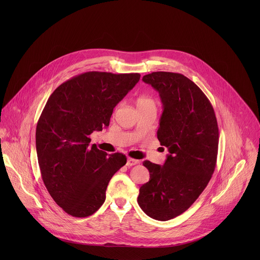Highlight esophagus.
Returning <instances> with one entry per match:
<instances>
[{
    "label": "esophagus",
    "instance_id": "esophagus-1",
    "mask_svg": "<svg viewBox=\"0 0 260 260\" xmlns=\"http://www.w3.org/2000/svg\"><path fill=\"white\" fill-rule=\"evenodd\" d=\"M138 163H139L138 160L128 157V158H127V163H126V165H127V166H134V165H136V164H138Z\"/></svg>",
    "mask_w": 260,
    "mask_h": 260
}]
</instances>
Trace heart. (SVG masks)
Segmentation results:
<instances>
[{"mask_svg": "<svg viewBox=\"0 0 260 260\" xmlns=\"http://www.w3.org/2000/svg\"><path fill=\"white\" fill-rule=\"evenodd\" d=\"M137 107H143V106H155V100L147 96V95H141L137 98Z\"/></svg>", "mask_w": 260, "mask_h": 260, "instance_id": "obj_1", "label": "heart"}]
</instances>
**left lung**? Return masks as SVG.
<instances>
[{
  "label": "left lung",
  "mask_w": 260,
  "mask_h": 260,
  "mask_svg": "<svg viewBox=\"0 0 260 260\" xmlns=\"http://www.w3.org/2000/svg\"><path fill=\"white\" fill-rule=\"evenodd\" d=\"M142 80L159 92L163 112L157 138L169 155L163 166L143 162L150 179L139 189L138 204L151 218L166 221L186 211L211 179L218 125L208 98L184 75L153 72Z\"/></svg>",
  "instance_id": "8db88e82"
}]
</instances>
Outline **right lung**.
I'll return each instance as SVG.
<instances>
[{
  "label": "right lung",
  "mask_w": 260,
  "mask_h": 260,
  "mask_svg": "<svg viewBox=\"0 0 260 260\" xmlns=\"http://www.w3.org/2000/svg\"><path fill=\"white\" fill-rule=\"evenodd\" d=\"M140 74L86 72L61 84L49 97L36 128L42 179L68 214L87 217L106 199L112 176L126 164L122 153L89 147L93 131L109 126L113 109Z\"/></svg>",
  "instance_id": "add662e5"
}]
</instances>
